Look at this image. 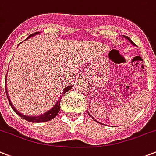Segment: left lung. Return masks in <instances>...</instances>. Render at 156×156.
<instances>
[{
	"instance_id": "obj_1",
	"label": "left lung",
	"mask_w": 156,
	"mask_h": 156,
	"mask_svg": "<svg viewBox=\"0 0 156 156\" xmlns=\"http://www.w3.org/2000/svg\"><path fill=\"white\" fill-rule=\"evenodd\" d=\"M123 36L125 37V38H127V39H128V41H129V42H131V44H132V45H135V46H136V45H135V43H134V42H132V41H131V38H129V37L126 36V35H123ZM88 114H89V112H88ZM89 115H90V117H91V118H93V117H92V116H91V115H90V114H89ZM94 120H95V119H94ZM95 121H97V122H98V123H99V124H101V123H100V122H99V121H97V120H95Z\"/></svg>"
}]
</instances>
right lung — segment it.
<instances>
[{
  "label": "right lung",
  "instance_id": "add662e5",
  "mask_svg": "<svg viewBox=\"0 0 156 156\" xmlns=\"http://www.w3.org/2000/svg\"><path fill=\"white\" fill-rule=\"evenodd\" d=\"M38 33H40V32H35V33H32L30 35H28V38H26V39H28L29 38H31V37H33L35 36V35H38ZM73 86H68V87H66L64 89L63 92L62 93V94H61V96L59 97V98H58V101H57L56 104L54 105L53 108H52V109H50L49 111H48L47 112L44 113V114H41V115H39V116H26V115H24V114H21V113L19 112V111H18L16 110V108H15V107L13 106L12 103H11V100H10L9 98V96H8V90H7V87H6V84H5V90H6V94H7V97H8V101H9V104L10 105H11V107L12 108V109L15 111V112L17 114H18L21 118H22L23 119L26 120L27 121H29V122H34V123H40V122H46V121H50V120L53 119L54 118H55L56 117L57 114H58V112H59V110H60V101H61V98H62V96L65 94V93H66L67 91L69 90L70 89L71 87H72Z\"/></svg>",
  "mask_w": 156,
  "mask_h": 156
}]
</instances>
